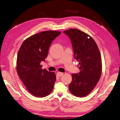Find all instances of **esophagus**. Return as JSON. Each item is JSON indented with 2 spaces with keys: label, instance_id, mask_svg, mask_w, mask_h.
<instances>
[{
  "label": "esophagus",
  "instance_id": "1",
  "mask_svg": "<svg viewBox=\"0 0 120 120\" xmlns=\"http://www.w3.org/2000/svg\"><path fill=\"white\" fill-rule=\"evenodd\" d=\"M57 75L59 77H61L63 75V73H62V72H58L57 73Z\"/></svg>",
  "mask_w": 120,
  "mask_h": 120
}]
</instances>
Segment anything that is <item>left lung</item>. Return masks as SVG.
Instances as JSON below:
<instances>
[{
	"mask_svg": "<svg viewBox=\"0 0 120 120\" xmlns=\"http://www.w3.org/2000/svg\"><path fill=\"white\" fill-rule=\"evenodd\" d=\"M64 33L70 39L74 58L79 62L80 72L72 74L69 91L78 97L90 93L102 74V59L95 41L89 35L77 29H69Z\"/></svg>",
	"mask_w": 120,
	"mask_h": 120,
	"instance_id": "left-lung-1",
	"label": "left lung"
}]
</instances>
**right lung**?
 <instances>
[{"label": "right lung", "mask_w": 120, "mask_h": 120, "mask_svg": "<svg viewBox=\"0 0 120 120\" xmlns=\"http://www.w3.org/2000/svg\"><path fill=\"white\" fill-rule=\"evenodd\" d=\"M61 32L45 31L26 39L18 52L16 70L18 76L30 93L42 98L52 92L56 81L54 72L42 69L52 41Z\"/></svg>", "instance_id": "obj_1"}]
</instances>
